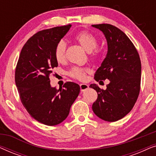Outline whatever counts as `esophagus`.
<instances>
[{
  "label": "esophagus",
  "instance_id": "esophagus-1",
  "mask_svg": "<svg viewBox=\"0 0 156 156\" xmlns=\"http://www.w3.org/2000/svg\"><path fill=\"white\" fill-rule=\"evenodd\" d=\"M80 89H81V91H84L85 90H87V89H89V86L86 84H80Z\"/></svg>",
  "mask_w": 156,
  "mask_h": 156
}]
</instances>
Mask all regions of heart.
Segmentation results:
<instances>
[{
    "label": "heart",
    "instance_id": "obj_1",
    "mask_svg": "<svg viewBox=\"0 0 156 156\" xmlns=\"http://www.w3.org/2000/svg\"><path fill=\"white\" fill-rule=\"evenodd\" d=\"M74 40L84 49L87 52H90L92 59H97L99 57V51L96 50L98 45V40L93 34L88 31H81L74 36ZM95 50H94V49ZM66 43L64 41H59L55 48L54 55L57 62L62 63L65 60ZM88 72L87 68L74 67L69 72V75L76 80L83 81L86 79V74Z\"/></svg>",
    "mask_w": 156,
    "mask_h": 156
}]
</instances>
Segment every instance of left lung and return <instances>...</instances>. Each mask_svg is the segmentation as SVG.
Segmentation results:
<instances>
[{"label": "left lung", "mask_w": 156, "mask_h": 156, "mask_svg": "<svg viewBox=\"0 0 156 156\" xmlns=\"http://www.w3.org/2000/svg\"><path fill=\"white\" fill-rule=\"evenodd\" d=\"M92 27L104 33L108 45L107 55L94 79L97 82H110L105 90L96 84L89 86L98 94L92 110L99 118L113 122L129 114L136 102L140 92L141 63L135 46L120 29L110 24Z\"/></svg>", "instance_id": "8db88e82"}]
</instances>
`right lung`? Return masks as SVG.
Masks as SVG:
<instances>
[{"label": "right lung", "mask_w": 156, "mask_h": 156, "mask_svg": "<svg viewBox=\"0 0 156 156\" xmlns=\"http://www.w3.org/2000/svg\"><path fill=\"white\" fill-rule=\"evenodd\" d=\"M72 25L39 31L24 44L17 63L15 80L23 105L39 122L55 126L65 120L78 97L77 84L66 82L63 87H52L50 74L58 66L54 52L57 44Z\"/></svg>", "instance_id": "right-lung-1"}]
</instances>
